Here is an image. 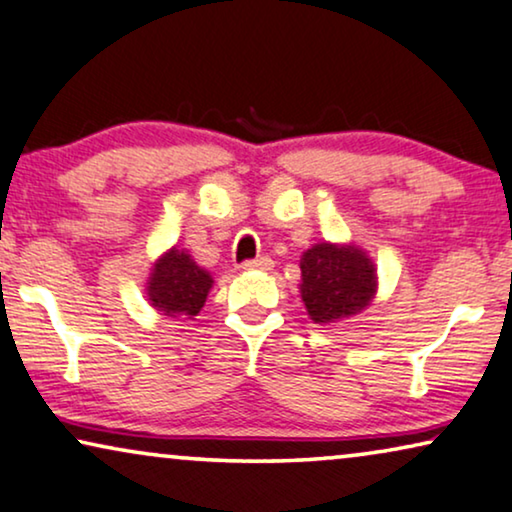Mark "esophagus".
<instances>
[{
  "label": "esophagus",
  "mask_w": 512,
  "mask_h": 512,
  "mask_svg": "<svg viewBox=\"0 0 512 512\" xmlns=\"http://www.w3.org/2000/svg\"><path fill=\"white\" fill-rule=\"evenodd\" d=\"M271 266H273V259L259 257V259H250V262L243 264V269L246 271H271Z\"/></svg>",
  "instance_id": "esophagus-1"
}]
</instances>
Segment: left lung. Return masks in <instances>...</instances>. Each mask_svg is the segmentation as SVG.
<instances>
[{
	"label": "left lung",
	"instance_id": "obj_1",
	"mask_svg": "<svg viewBox=\"0 0 512 512\" xmlns=\"http://www.w3.org/2000/svg\"><path fill=\"white\" fill-rule=\"evenodd\" d=\"M299 269L301 301L315 325L348 320L376 299V264L355 243H315L301 255Z\"/></svg>",
	"mask_w": 512,
	"mask_h": 512
}]
</instances>
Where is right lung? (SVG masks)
Here are the masks:
<instances>
[{"label": "right lung", "instance_id": "1", "mask_svg": "<svg viewBox=\"0 0 512 512\" xmlns=\"http://www.w3.org/2000/svg\"><path fill=\"white\" fill-rule=\"evenodd\" d=\"M213 276L194 262L185 248L171 246L150 266L146 280L148 304L174 320H194L206 304Z\"/></svg>", "mask_w": 512, "mask_h": 512}]
</instances>
